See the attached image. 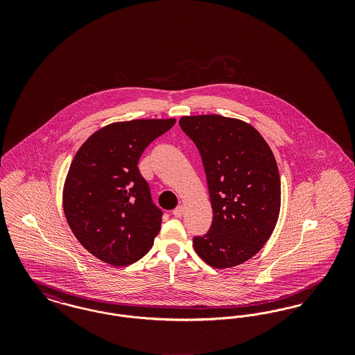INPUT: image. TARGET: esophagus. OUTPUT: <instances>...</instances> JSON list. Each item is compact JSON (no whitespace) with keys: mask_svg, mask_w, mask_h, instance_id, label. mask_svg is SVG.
Here are the masks:
<instances>
[{"mask_svg":"<svg viewBox=\"0 0 355 355\" xmlns=\"http://www.w3.org/2000/svg\"><path fill=\"white\" fill-rule=\"evenodd\" d=\"M182 214H184V206H177L174 210H173V216L174 217H177V218H180V217H182Z\"/></svg>","mask_w":355,"mask_h":355,"instance_id":"obj_1","label":"esophagus"}]
</instances>
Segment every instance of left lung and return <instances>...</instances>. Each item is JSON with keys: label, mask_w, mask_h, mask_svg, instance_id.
Instances as JSON below:
<instances>
[{"label": "left lung", "mask_w": 355, "mask_h": 355, "mask_svg": "<svg viewBox=\"0 0 355 355\" xmlns=\"http://www.w3.org/2000/svg\"><path fill=\"white\" fill-rule=\"evenodd\" d=\"M180 126L198 148L213 209L196 253L214 269L238 266L270 238L281 209V178L270 146L250 123L218 114L184 116Z\"/></svg>", "instance_id": "1"}]
</instances>
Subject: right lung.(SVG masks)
<instances>
[{"label":"right lung","mask_w":355,"mask_h":355,"mask_svg":"<svg viewBox=\"0 0 355 355\" xmlns=\"http://www.w3.org/2000/svg\"><path fill=\"white\" fill-rule=\"evenodd\" d=\"M175 119L113 122L90 135L69 168L62 207L85 249L113 266H128L152 249L162 213L137 168L146 146Z\"/></svg>","instance_id":"right-lung-1"}]
</instances>
